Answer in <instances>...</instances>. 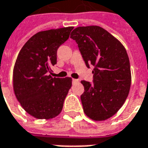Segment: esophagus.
Masks as SVG:
<instances>
[{
	"mask_svg": "<svg viewBox=\"0 0 148 148\" xmlns=\"http://www.w3.org/2000/svg\"><path fill=\"white\" fill-rule=\"evenodd\" d=\"M72 82L74 84L75 83H77V82H79V81L77 80V79H72Z\"/></svg>",
	"mask_w": 148,
	"mask_h": 148,
	"instance_id": "34e87169",
	"label": "esophagus"
}]
</instances>
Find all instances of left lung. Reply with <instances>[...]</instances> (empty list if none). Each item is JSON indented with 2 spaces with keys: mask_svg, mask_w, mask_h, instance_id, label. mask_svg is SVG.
<instances>
[{
  "mask_svg": "<svg viewBox=\"0 0 148 148\" xmlns=\"http://www.w3.org/2000/svg\"><path fill=\"white\" fill-rule=\"evenodd\" d=\"M71 38L78 45L86 66L95 67L93 84L81 81L84 112L94 121H105L119 110L129 94L131 73L126 49L99 26L78 27Z\"/></svg>",
  "mask_w": 148,
  "mask_h": 148,
  "instance_id": "1",
  "label": "left lung"
}]
</instances>
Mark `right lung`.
Masks as SVG:
<instances>
[{
  "label": "right lung",
  "mask_w": 148,
  "mask_h": 148,
  "mask_svg": "<svg viewBox=\"0 0 148 148\" xmlns=\"http://www.w3.org/2000/svg\"><path fill=\"white\" fill-rule=\"evenodd\" d=\"M73 27L40 31L20 51L13 71V88L21 107L38 119L60 114L72 85L71 77L51 76L57 64V51L69 38Z\"/></svg>",
  "instance_id": "1"
}]
</instances>
